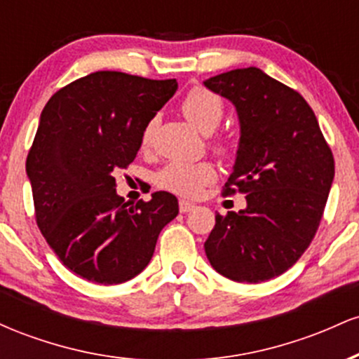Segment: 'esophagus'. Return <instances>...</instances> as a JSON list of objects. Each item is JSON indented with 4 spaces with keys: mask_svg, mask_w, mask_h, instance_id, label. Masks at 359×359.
<instances>
[{
    "mask_svg": "<svg viewBox=\"0 0 359 359\" xmlns=\"http://www.w3.org/2000/svg\"><path fill=\"white\" fill-rule=\"evenodd\" d=\"M194 208H196V204L189 203V201H184V199L179 201V209H180V212H189V211H192Z\"/></svg>",
    "mask_w": 359,
    "mask_h": 359,
    "instance_id": "34e87169",
    "label": "esophagus"
}]
</instances>
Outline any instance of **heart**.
I'll return each mask as SVG.
<instances>
[{
  "mask_svg": "<svg viewBox=\"0 0 359 359\" xmlns=\"http://www.w3.org/2000/svg\"><path fill=\"white\" fill-rule=\"evenodd\" d=\"M180 108H182L184 116L203 133H211L216 130L224 114V102L216 93L205 88H194L189 90ZM155 126L156 121L151 119L143 130L142 145L145 148L151 143ZM212 148L221 155L229 151L228 142L222 138L214 140ZM214 179H216V168L209 162H170L155 177L160 189L187 197L199 194L201 189L211 184Z\"/></svg>",
  "mask_w": 359,
  "mask_h": 359,
  "instance_id": "b5f03b06",
  "label": "heart"
}]
</instances>
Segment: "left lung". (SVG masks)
I'll return each instance as SVG.
<instances>
[{"instance_id": "8db88e82", "label": "left lung", "mask_w": 359, "mask_h": 359, "mask_svg": "<svg viewBox=\"0 0 359 359\" xmlns=\"http://www.w3.org/2000/svg\"><path fill=\"white\" fill-rule=\"evenodd\" d=\"M234 104L240 145L224 196L246 194V209L216 214L204 243L217 273L259 283L287 271L314 240L334 179V156L314 111L257 67L204 81Z\"/></svg>"}]
</instances>
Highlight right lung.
Instances as JSON below:
<instances>
[{"label":"right lung","mask_w":359,"mask_h":359,"mask_svg":"<svg viewBox=\"0 0 359 359\" xmlns=\"http://www.w3.org/2000/svg\"><path fill=\"white\" fill-rule=\"evenodd\" d=\"M175 90V79L100 71L57 90L40 114L27 156L36 224L60 262L89 282L137 277L179 214L177 197L163 191L130 208L113 177L133 162L143 130Z\"/></svg>","instance_id":"add662e5"}]
</instances>
